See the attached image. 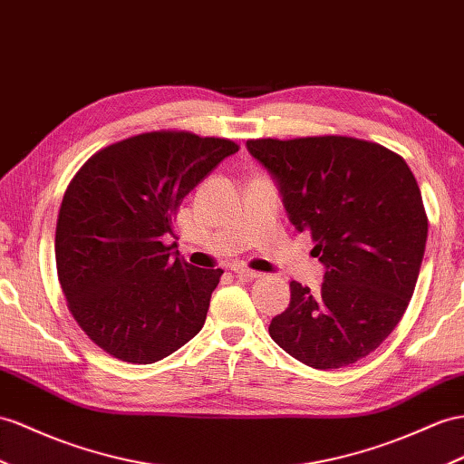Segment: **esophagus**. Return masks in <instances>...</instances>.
Listing matches in <instances>:
<instances>
[{
	"label": "esophagus",
	"instance_id": "1",
	"mask_svg": "<svg viewBox=\"0 0 464 464\" xmlns=\"http://www.w3.org/2000/svg\"><path fill=\"white\" fill-rule=\"evenodd\" d=\"M233 272H235L237 278H248V280H255V278L263 276V275H260V272L251 270V268H246V266H235Z\"/></svg>",
	"mask_w": 464,
	"mask_h": 464
}]
</instances>
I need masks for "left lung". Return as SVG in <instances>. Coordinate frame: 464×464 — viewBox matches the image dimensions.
I'll list each match as a JSON object with an SVG mask.
<instances>
[{"label":"left lung","mask_w":464,"mask_h":464,"mask_svg":"<svg viewBox=\"0 0 464 464\" xmlns=\"http://www.w3.org/2000/svg\"><path fill=\"white\" fill-rule=\"evenodd\" d=\"M246 149L325 266L319 292L290 282L270 337L319 371L356 362L394 331L420 276L427 218L410 166L376 142L337 135L256 139Z\"/></svg>","instance_id":"obj_1"}]
</instances>
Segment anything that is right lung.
Returning a JSON list of instances; mask_svg holds the SVG:
<instances>
[{
	"label": "right lung",
	"instance_id": "add662e5",
	"mask_svg": "<svg viewBox=\"0 0 464 464\" xmlns=\"http://www.w3.org/2000/svg\"><path fill=\"white\" fill-rule=\"evenodd\" d=\"M239 150L229 139L152 130L102 149L70 182L56 221L68 310L100 349L150 364L196 337L221 268L174 251L182 199Z\"/></svg>",
	"mask_w": 464,
	"mask_h": 464
}]
</instances>
